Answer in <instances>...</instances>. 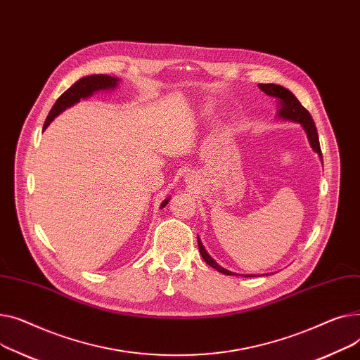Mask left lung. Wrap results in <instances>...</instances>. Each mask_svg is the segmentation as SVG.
<instances>
[{"mask_svg": "<svg viewBox=\"0 0 360 360\" xmlns=\"http://www.w3.org/2000/svg\"><path fill=\"white\" fill-rule=\"evenodd\" d=\"M259 89L262 91H264L267 96H271V97H276L281 100V109H279V116L286 119V120H292V122H298L302 124V128L305 129L307 135H308V139H309V143L312 146V150L319 154L321 158H323V154H321V148H320V139H319V132H316V128H315V123L309 115V112L304 108V105L300 103V100L295 97L288 89L282 87V86H278V84H259ZM198 244H199V251L200 255L203 257V260L210 266L217 269L219 273H224V274H228V276H238L237 273H232L221 266H218L215 263V260H212V257H210L205 247L202 245V241L199 240L198 237ZM252 276V274H245V278H250Z\"/></svg>", "mask_w": 360, "mask_h": 360, "instance_id": "obj_1", "label": "left lung"}]
</instances>
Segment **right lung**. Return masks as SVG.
I'll return each instance as SVG.
<instances>
[{
  "instance_id": "1",
  "label": "right lung",
  "mask_w": 360,
  "mask_h": 360,
  "mask_svg": "<svg viewBox=\"0 0 360 360\" xmlns=\"http://www.w3.org/2000/svg\"><path fill=\"white\" fill-rule=\"evenodd\" d=\"M117 78H113V77H109V75H104V74H97V75H89V77H84L81 79H78L75 84H72V86L63 93L58 100L56 103L53 104V108L51 109L46 120H45V124H44V129H46L49 123L60 113L65 110L67 108H70V105L75 104L77 101H79V98H84V97H89L91 96L94 91L97 90H105V89H115L117 86ZM168 200L167 199L162 202L161 207H164Z\"/></svg>"
}]
</instances>
